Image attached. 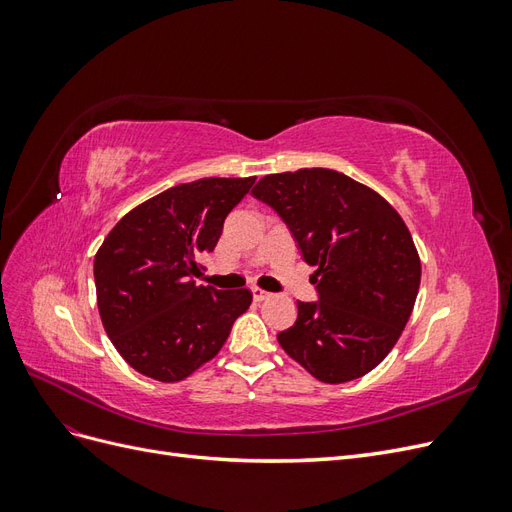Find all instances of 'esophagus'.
<instances>
[{
    "mask_svg": "<svg viewBox=\"0 0 512 512\" xmlns=\"http://www.w3.org/2000/svg\"><path fill=\"white\" fill-rule=\"evenodd\" d=\"M252 294H254V301H265V299L271 297V292L262 290V288H258V286H252Z\"/></svg>",
    "mask_w": 512,
    "mask_h": 512,
    "instance_id": "obj_1",
    "label": "esophagus"
}]
</instances>
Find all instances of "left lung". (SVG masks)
Masks as SVG:
<instances>
[{"label": "left lung", "mask_w": 512, "mask_h": 512, "mask_svg": "<svg viewBox=\"0 0 512 512\" xmlns=\"http://www.w3.org/2000/svg\"><path fill=\"white\" fill-rule=\"evenodd\" d=\"M273 207L316 267V303L277 335L288 356L327 384L365 376L393 350L421 286V258L401 215L367 185L331 168L262 177Z\"/></svg>", "instance_id": "left-lung-1"}]
</instances>
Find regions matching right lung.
Masks as SVG:
<instances>
[{"mask_svg": "<svg viewBox=\"0 0 512 512\" xmlns=\"http://www.w3.org/2000/svg\"><path fill=\"white\" fill-rule=\"evenodd\" d=\"M256 177H207L145 200L108 232L94 260L106 335L138 374L179 382L211 361L252 292L196 284L226 215Z\"/></svg>", "mask_w": 512, "mask_h": 512, "instance_id": "right-lung-1", "label": "right lung"}]
</instances>
